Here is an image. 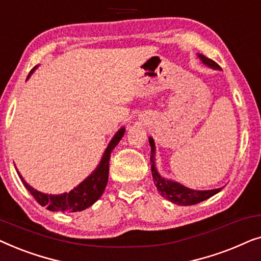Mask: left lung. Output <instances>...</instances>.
<instances>
[{"label":"left lung","mask_w":261,"mask_h":261,"mask_svg":"<svg viewBox=\"0 0 261 261\" xmlns=\"http://www.w3.org/2000/svg\"><path fill=\"white\" fill-rule=\"evenodd\" d=\"M197 57L201 59V62L213 70H221V67L214 62V60L206 58L203 55H197ZM149 146H151V171L153 181H154L156 190L160 192V195L167 201L174 203L177 205H194L197 204L199 202L205 201L212 197V196L216 195L217 192L222 190V188L213 189V190H194V189L184 187L183 184L174 181L172 179H167V178L163 177L162 174L158 172L155 166V144L153 138H148Z\"/></svg>","instance_id":"1"}]
</instances>
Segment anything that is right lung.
I'll use <instances>...</instances> for the list:
<instances>
[{"instance_id":"right-lung-1","label":"right lung","mask_w":261,"mask_h":261,"mask_svg":"<svg viewBox=\"0 0 261 261\" xmlns=\"http://www.w3.org/2000/svg\"><path fill=\"white\" fill-rule=\"evenodd\" d=\"M38 66H35L33 70L31 71L28 74L27 80L31 77V74L34 72L35 69ZM124 132V127L120 128L116 132V134L114 135L112 140L107 146L105 153H103L101 162L96 167L95 171H92V173L85 178V179L77 185L76 188H73L70 192H64L60 195H48L44 194L35 190L34 188H32L26 180L23 179L22 176L17 171L21 181H22L24 188L31 192V195L33 196L39 204L42 206H46L51 212H63V213H76L82 212V210L89 208L97 199L101 197L103 191L108 183V173H109V160H110V153L114 148L116 147V145L119 144L121 139H122Z\"/></svg>"}]
</instances>
